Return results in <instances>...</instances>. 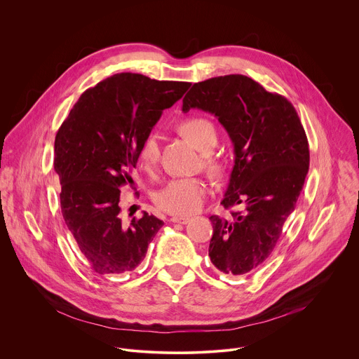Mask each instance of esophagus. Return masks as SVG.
<instances>
[{
  "label": "esophagus",
  "instance_id": "34e87169",
  "mask_svg": "<svg viewBox=\"0 0 359 359\" xmlns=\"http://www.w3.org/2000/svg\"><path fill=\"white\" fill-rule=\"evenodd\" d=\"M170 221L172 222H177V224H187L190 221V218L189 217H176L175 215V217L170 218Z\"/></svg>",
  "mask_w": 359,
  "mask_h": 359
}]
</instances>
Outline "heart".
Instances as JSON below:
<instances>
[{"label":"heart","mask_w":359,"mask_h":359,"mask_svg":"<svg viewBox=\"0 0 359 359\" xmlns=\"http://www.w3.org/2000/svg\"><path fill=\"white\" fill-rule=\"evenodd\" d=\"M180 133L201 152L211 151L217 144V130L210 119L189 118L180 124ZM159 140L155 134L145 138L140 148V163L144 170L152 172L159 162ZM203 163L210 175H218L219 162L210 156H203ZM210 194L208 184L198 177L175 179L155 194V204L165 212L173 215H191L197 212Z\"/></svg>","instance_id":"obj_1"}]
</instances>
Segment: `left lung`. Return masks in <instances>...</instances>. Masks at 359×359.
<instances>
[{"label": "left lung", "mask_w": 359, "mask_h": 359, "mask_svg": "<svg viewBox=\"0 0 359 359\" xmlns=\"http://www.w3.org/2000/svg\"><path fill=\"white\" fill-rule=\"evenodd\" d=\"M190 108L214 114L226 130L235 161L221 204L243 207L228 219L210 217L208 257L226 275H247L271 257L296 207L310 163L304 128L287 98L243 74L194 83L183 98Z\"/></svg>", "instance_id": "left-lung-1"}]
</instances>
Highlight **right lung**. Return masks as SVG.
Segmentation results:
<instances>
[{"label": "right lung", "mask_w": 359, "mask_h": 359, "mask_svg": "<svg viewBox=\"0 0 359 359\" xmlns=\"http://www.w3.org/2000/svg\"><path fill=\"white\" fill-rule=\"evenodd\" d=\"M190 87L137 73H118L86 90L55 140L65 222L83 258L97 275L133 272L163 225L155 215L124 225L119 196L133 186L140 148L165 108Z\"/></svg>", "instance_id": "add662e5"}]
</instances>
